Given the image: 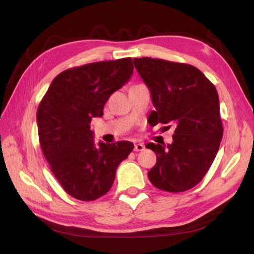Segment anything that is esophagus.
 Segmentation results:
<instances>
[{"instance_id": "1", "label": "esophagus", "mask_w": 254, "mask_h": 254, "mask_svg": "<svg viewBox=\"0 0 254 254\" xmlns=\"http://www.w3.org/2000/svg\"><path fill=\"white\" fill-rule=\"evenodd\" d=\"M144 148L145 147L143 143H135L134 144V151H143Z\"/></svg>"}]
</instances>
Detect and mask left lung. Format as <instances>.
<instances>
[{"instance_id": "obj_1", "label": "left lung", "mask_w": 254, "mask_h": 254, "mask_svg": "<svg viewBox=\"0 0 254 254\" xmlns=\"http://www.w3.org/2000/svg\"><path fill=\"white\" fill-rule=\"evenodd\" d=\"M133 63L156 107L150 114L151 126H176L171 144L145 145L157 154L149 180L165 191L188 190L204 178L221 144L223 124L216 88L188 64L149 57L134 58Z\"/></svg>"}]
</instances>
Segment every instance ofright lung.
<instances>
[{
  "label": "right lung",
  "instance_id": "right-lung-1",
  "mask_svg": "<svg viewBox=\"0 0 254 254\" xmlns=\"http://www.w3.org/2000/svg\"><path fill=\"white\" fill-rule=\"evenodd\" d=\"M132 72L131 58L69 68L55 77L38 106L42 153L60 186L76 199L105 195L134 147L128 141L95 145L91 130L92 119L103 117L105 103Z\"/></svg>",
  "mask_w": 254,
  "mask_h": 254
}]
</instances>
